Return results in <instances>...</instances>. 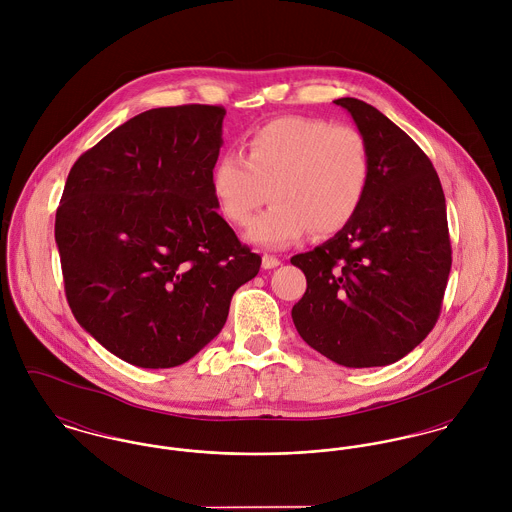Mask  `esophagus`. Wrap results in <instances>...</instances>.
I'll list each match as a JSON object with an SVG mask.
<instances>
[{
  "instance_id": "1",
  "label": "esophagus",
  "mask_w": 512,
  "mask_h": 512,
  "mask_svg": "<svg viewBox=\"0 0 512 512\" xmlns=\"http://www.w3.org/2000/svg\"><path fill=\"white\" fill-rule=\"evenodd\" d=\"M282 262H280V258H276V256H270V254H264L262 256V268L264 270H274V268H278Z\"/></svg>"
}]
</instances>
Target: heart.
<instances>
[{"label":"heart","instance_id":"b5f03b06","mask_svg":"<svg viewBox=\"0 0 512 512\" xmlns=\"http://www.w3.org/2000/svg\"><path fill=\"white\" fill-rule=\"evenodd\" d=\"M370 183V153L363 134L321 118H276L244 140L242 155L224 153L211 171L222 217L244 226L264 248H288L309 230L331 236L357 217Z\"/></svg>","mask_w":512,"mask_h":512}]
</instances>
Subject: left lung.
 Here are the masks:
<instances>
[{
  "label": "left lung",
  "mask_w": 512,
  "mask_h": 512,
  "mask_svg": "<svg viewBox=\"0 0 512 512\" xmlns=\"http://www.w3.org/2000/svg\"><path fill=\"white\" fill-rule=\"evenodd\" d=\"M370 153L365 201L343 230L293 256L307 290L301 339L349 368L386 366L434 329L451 270L445 197L430 157L374 106L339 98Z\"/></svg>",
  "instance_id": "obj_1"
}]
</instances>
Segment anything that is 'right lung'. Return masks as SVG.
I'll list each match as a JSON object with an SVG mask.
<instances>
[{
	"label": "right lung",
	"mask_w": 512,
	"mask_h": 512,
	"mask_svg": "<svg viewBox=\"0 0 512 512\" xmlns=\"http://www.w3.org/2000/svg\"><path fill=\"white\" fill-rule=\"evenodd\" d=\"M222 106L153 108L84 151L55 219L74 319L142 368L193 359L262 258L220 217L211 171Z\"/></svg>",
	"instance_id": "add662e5"
}]
</instances>
